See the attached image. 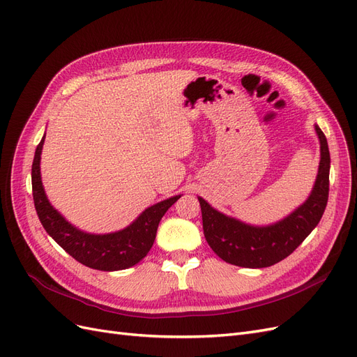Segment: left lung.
<instances>
[{"instance_id": "obj_1", "label": "left lung", "mask_w": 357, "mask_h": 357, "mask_svg": "<svg viewBox=\"0 0 357 357\" xmlns=\"http://www.w3.org/2000/svg\"><path fill=\"white\" fill-rule=\"evenodd\" d=\"M320 139V165L308 199L282 222L265 228L228 218L199 199L202 229L213 252L225 262L244 268H265L283 261L304 241L320 222L329 197L331 156L326 137L316 125Z\"/></svg>"}]
</instances>
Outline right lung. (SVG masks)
Instances as JSON below:
<instances>
[{"label":"right lung","instance_id":"right-lung-1","mask_svg":"<svg viewBox=\"0 0 357 357\" xmlns=\"http://www.w3.org/2000/svg\"><path fill=\"white\" fill-rule=\"evenodd\" d=\"M45 137L37 146L31 171L32 197L43 228L75 261L89 268L100 271H119L138 264L152 248L160 219L180 195L149 207L132 225L119 232L105 235L82 232L63 219L46 198L40 176V155Z\"/></svg>","mask_w":357,"mask_h":357}]
</instances>
